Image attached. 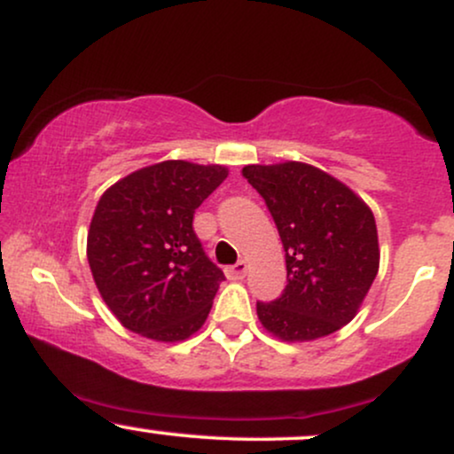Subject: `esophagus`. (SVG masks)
Wrapping results in <instances>:
<instances>
[{
	"mask_svg": "<svg viewBox=\"0 0 454 454\" xmlns=\"http://www.w3.org/2000/svg\"><path fill=\"white\" fill-rule=\"evenodd\" d=\"M245 275H247V262H245V260H239L237 264L228 266V269H226L228 279H243Z\"/></svg>",
	"mask_w": 454,
	"mask_h": 454,
	"instance_id": "obj_1",
	"label": "esophagus"
}]
</instances>
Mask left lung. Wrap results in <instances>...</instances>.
Segmentation results:
<instances>
[{"label":"left lung","mask_w":454,"mask_h":454,"mask_svg":"<svg viewBox=\"0 0 454 454\" xmlns=\"http://www.w3.org/2000/svg\"><path fill=\"white\" fill-rule=\"evenodd\" d=\"M286 249L287 286L258 302L262 325L289 342L347 325L379 272V234L370 207L345 184L304 162L249 165Z\"/></svg>","instance_id":"8db88e82"}]
</instances>
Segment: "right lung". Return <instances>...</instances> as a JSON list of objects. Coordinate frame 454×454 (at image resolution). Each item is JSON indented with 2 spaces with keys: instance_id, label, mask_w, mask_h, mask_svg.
I'll use <instances>...</instances> for the list:
<instances>
[{
  "instance_id": "1",
  "label": "right lung",
  "mask_w": 454,
  "mask_h": 454,
  "mask_svg": "<svg viewBox=\"0 0 454 454\" xmlns=\"http://www.w3.org/2000/svg\"><path fill=\"white\" fill-rule=\"evenodd\" d=\"M226 167L165 160L106 190L89 231V264L101 298L127 330L152 340L192 336L226 279L196 237L194 211Z\"/></svg>"
}]
</instances>
